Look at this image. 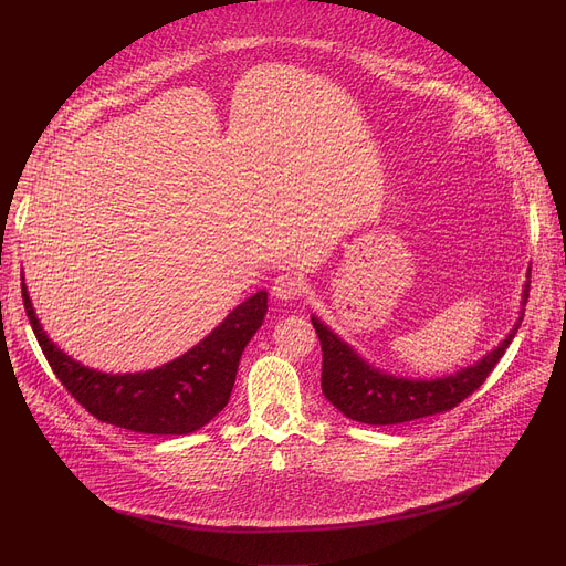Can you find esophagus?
<instances>
[{"label":"esophagus","mask_w":566,"mask_h":566,"mask_svg":"<svg viewBox=\"0 0 566 566\" xmlns=\"http://www.w3.org/2000/svg\"><path fill=\"white\" fill-rule=\"evenodd\" d=\"M273 296L280 298V301H296L303 296V282L301 277L296 275H280L275 282H273Z\"/></svg>","instance_id":"1"}]
</instances>
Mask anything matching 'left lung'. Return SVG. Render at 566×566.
Here are the masks:
<instances>
[{
	"label": "left lung",
	"instance_id": "1",
	"mask_svg": "<svg viewBox=\"0 0 566 566\" xmlns=\"http://www.w3.org/2000/svg\"><path fill=\"white\" fill-rule=\"evenodd\" d=\"M530 277V275H527ZM530 298V280L523 289V307ZM525 310L511 333L474 365L434 379H407L388 375L367 363L354 347L335 335L322 318L312 316V326L322 342V390L326 400L339 409L347 419L367 426H398L416 419H426L458 407L493 373L511 339L521 328Z\"/></svg>",
	"mask_w": 566,
	"mask_h": 566
}]
</instances>
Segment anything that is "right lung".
I'll list each match as a JSON object with an SVG mask.
<instances>
[{
    "instance_id": "right-lung-1",
    "label": "right lung",
    "mask_w": 566,
    "mask_h": 566,
    "mask_svg": "<svg viewBox=\"0 0 566 566\" xmlns=\"http://www.w3.org/2000/svg\"><path fill=\"white\" fill-rule=\"evenodd\" d=\"M20 280L24 312L62 386L94 419L143 434H189L210 423L229 405L240 356L268 312V293L256 291L176 360L145 373L108 375L73 360L45 335Z\"/></svg>"
}]
</instances>
